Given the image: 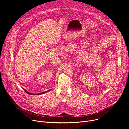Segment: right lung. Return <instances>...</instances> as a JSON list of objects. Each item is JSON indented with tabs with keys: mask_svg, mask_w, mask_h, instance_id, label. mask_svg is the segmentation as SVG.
<instances>
[{
	"mask_svg": "<svg viewBox=\"0 0 129 129\" xmlns=\"http://www.w3.org/2000/svg\"><path fill=\"white\" fill-rule=\"evenodd\" d=\"M23 89L24 90V91H25L27 93H28V94H32V93H30V92H28V91H27L26 90H25L24 89ZM50 90H51V89H50V90H47V91H44V92H41V93H37V94H43V93H45L46 92H47V91H50Z\"/></svg>",
	"mask_w": 129,
	"mask_h": 129,
	"instance_id": "add662e5",
	"label": "right lung"
}]
</instances>
